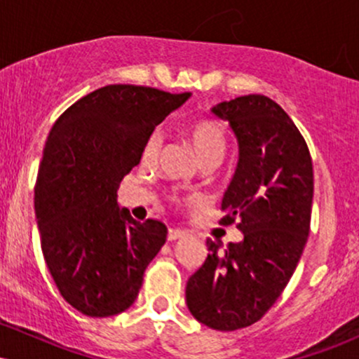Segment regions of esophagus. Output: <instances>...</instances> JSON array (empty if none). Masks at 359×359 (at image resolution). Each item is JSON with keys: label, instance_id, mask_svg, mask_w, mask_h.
I'll return each mask as SVG.
<instances>
[{"label": "esophagus", "instance_id": "esophagus-1", "mask_svg": "<svg viewBox=\"0 0 359 359\" xmlns=\"http://www.w3.org/2000/svg\"><path fill=\"white\" fill-rule=\"evenodd\" d=\"M185 236V231H182V229H175V228H170L168 229L167 233V240L168 241H177L180 240V238Z\"/></svg>", "mask_w": 359, "mask_h": 359}]
</instances>
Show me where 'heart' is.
I'll use <instances>...</instances> for the list:
<instances>
[{
  "mask_svg": "<svg viewBox=\"0 0 359 359\" xmlns=\"http://www.w3.org/2000/svg\"><path fill=\"white\" fill-rule=\"evenodd\" d=\"M189 140L191 145L196 150L197 158L201 160L203 165H214L217 167L222 162L228 151V135H226L224 126L216 119H203L197 121L189 128ZM163 150V133L160 130L151 131L145 140L143 145L142 158L143 162L154 163L158 160ZM174 203H179L177 197H172ZM189 203L197 201V197H189Z\"/></svg>",
  "mask_w": 359,
  "mask_h": 359,
  "instance_id": "b5f03b06",
  "label": "heart"
}]
</instances>
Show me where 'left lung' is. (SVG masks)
Segmentation results:
<instances>
[{
  "label": "left lung",
  "mask_w": 359,
  "mask_h": 359,
  "mask_svg": "<svg viewBox=\"0 0 359 359\" xmlns=\"http://www.w3.org/2000/svg\"><path fill=\"white\" fill-rule=\"evenodd\" d=\"M240 143V162L221 209L236 222L240 243L205 240L208 258L189 278L185 299L199 323L217 331L255 324L282 295L311 231L314 170L290 116L262 94L214 106Z\"/></svg>",
  "instance_id": "left-lung-1"
}]
</instances>
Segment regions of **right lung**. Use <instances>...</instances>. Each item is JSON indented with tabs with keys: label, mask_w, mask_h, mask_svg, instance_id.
I'll use <instances>...</instances> for the list:
<instances>
[{
	"label": "right lung",
	"mask_w": 359,
	"mask_h": 359,
	"mask_svg": "<svg viewBox=\"0 0 359 359\" xmlns=\"http://www.w3.org/2000/svg\"><path fill=\"white\" fill-rule=\"evenodd\" d=\"M147 86L111 84L81 97L48 133L35 184L42 253L60 295L90 317L126 311L167 240L156 219L119 209L123 177L156 125L187 101Z\"/></svg>",
	"instance_id": "right-lung-1"
}]
</instances>
